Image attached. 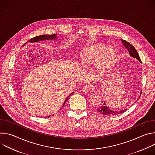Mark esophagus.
<instances>
[{
  "label": "esophagus",
  "instance_id": "34e87169",
  "mask_svg": "<svg viewBox=\"0 0 155 155\" xmlns=\"http://www.w3.org/2000/svg\"><path fill=\"white\" fill-rule=\"evenodd\" d=\"M92 90L93 88L88 85H86L83 87V91L84 93H91Z\"/></svg>",
  "mask_w": 155,
  "mask_h": 155
}]
</instances>
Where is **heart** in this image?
Returning <instances> with one entry per match:
<instances>
[{
	"label": "heart",
	"mask_w": 155,
	"mask_h": 155,
	"mask_svg": "<svg viewBox=\"0 0 155 155\" xmlns=\"http://www.w3.org/2000/svg\"><path fill=\"white\" fill-rule=\"evenodd\" d=\"M81 61L87 69H94L99 66V70L104 72L113 67L117 61L114 51L103 45L89 47L83 52Z\"/></svg>",
	"instance_id": "heart-1"
}]
</instances>
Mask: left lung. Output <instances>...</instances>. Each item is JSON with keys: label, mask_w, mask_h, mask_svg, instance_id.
I'll list each match as a JSON object with an SVG mask.
<instances>
[{"label": "left lung", "mask_w": 155, "mask_h": 155, "mask_svg": "<svg viewBox=\"0 0 155 155\" xmlns=\"http://www.w3.org/2000/svg\"><path fill=\"white\" fill-rule=\"evenodd\" d=\"M122 43L124 45L125 48H127V50H128L129 54L132 56L134 58H136L139 61L141 62V59L139 57V55L137 51V50H136V48L132 46L130 43H129L128 41L124 40H122ZM142 93L140 94V96L139 97V99L140 98V96H141ZM127 109H124L122 110H120V111H114V110L108 108L106 104L105 103V102H104V104L102 105H101V106L99 107V108H97V112L99 113H100L101 114H102L104 115H107V116H113V115H118V114H121L124 113L126 110H127Z\"/></svg>", "instance_id": "1"}]
</instances>
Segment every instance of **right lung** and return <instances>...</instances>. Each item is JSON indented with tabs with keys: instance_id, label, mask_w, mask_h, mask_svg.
Here are the masks:
<instances>
[{
	"instance_id": "add662e5",
	"label": "right lung",
	"mask_w": 155,
	"mask_h": 155,
	"mask_svg": "<svg viewBox=\"0 0 155 155\" xmlns=\"http://www.w3.org/2000/svg\"><path fill=\"white\" fill-rule=\"evenodd\" d=\"M56 35H57V34H53V35H38V36H37V37H33V38H31V39L29 40V42H37V41H40V40H54V39H55V38H56ZM73 93H74V92L72 93L69 96H68L67 98H66V99L65 100V101H64V104H63V105H62V108L64 107V106L65 105V104H66V102H67V101H68V100L69 96H70L71 95H72ZM47 117L49 118L50 116H48Z\"/></svg>"
}]
</instances>
